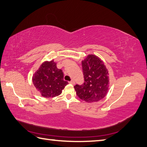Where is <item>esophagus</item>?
Segmentation results:
<instances>
[{"label":"esophagus","mask_w":147,"mask_h":147,"mask_svg":"<svg viewBox=\"0 0 147 147\" xmlns=\"http://www.w3.org/2000/svg\"><path fill=\"white\" fill-rule=\"evenodd\" d=\"M74 83H75V82H74V80H71V82H69V83L72 84V85H74Z\"/></svg>","instance_id":"1"}]
</instances>
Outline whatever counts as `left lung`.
<instances>
[{
  "label": "left lung",
  "instance_id": "8db88e82",
  "mask_svg": "<svg viewBox=\"0 0 147 147\" xmlns=\"http://www.w3.org/2000/svg\"><path fill=\"white\" fill-rule=\"evenodd\" d=\"M84 83L74 86L78 97L86 102L100 100L107 95L109 78L104 62L95 55H88L82 61Z\"/></svg>",
  "mask_w": 147,
  "mask_h": 147
}]
</instances>
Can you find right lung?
Wrapping results in <instances>:
<instances>
[{
  "label": "right lung",
  "instance_id": "1",
  "mask_svg": "<svg viewBox=\"0 0 147 147\" xmlns=\"http://www.w3.org/2000/svg\"><path fill=\"white\" fill-rule=\"evenodd\" d=\"M34 86L45 98L58 96L68 82L64 80V74L56 67L54 61H45L40 65L32 78Z\"/></svg>",
  "mask_w": 147,
  "mask_h": 147
}]
</instances>
